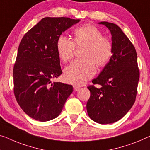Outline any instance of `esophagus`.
<instances>
[{"instance_id":"esophagus-1","label":"esophagus","mask_w":150,"mask_h":150,"mask_svg":"<svg viewBox=\"0 0 150 150\" xmlns=\"http://www.w3.org/2000/svg\"><path fill=\"white\" fill-rule=\"evenodd\" d=\"M73 89H74L75 91H79L80 89H81V88H80L79 86H73Z\"/></svg>"}]
</instances>
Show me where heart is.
<instances>
[{"mask_svg": "<svg viewBox=\"0 0 150 150\" xmlns=\"http://www.w3.org/2000/svg\"><path fill=\"white\" fill-rule=\"evenodd\" d=\"M75 45L84 46L82 57L64 69V79L69 83L81 86L96 72V64L104 66L112 54V44L107 37L102 35L99 29L86 24L73 32V42L69 38L60 35L57 42V50L60 59L64 62L72 59Z\"/></svg>", "mask_w": 150, "mask_h": 150, "instance_id": "b5f03b06", "label": "heart"}]
</instances>
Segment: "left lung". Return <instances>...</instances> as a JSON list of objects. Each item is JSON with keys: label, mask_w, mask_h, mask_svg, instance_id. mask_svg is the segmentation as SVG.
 <instances>
[{"label": "left lung", "mask_w": 150, "mask_h": 150, "mask_svg": "<svg viewBox=\"0 0 150 150\" xmlns=\"http://www.w3.org/2000/svg\"><path fill=\"white\" fill-rule=\"evenodd\" d=\"M112 35V56L93 84L88 87L87 102L89 118L100 124H110L122 118L133 106L139 79L135 48L121 29L115 23L102 21Z\"/></svg>", "instance_id": "left-lung-1"}]
</instances>
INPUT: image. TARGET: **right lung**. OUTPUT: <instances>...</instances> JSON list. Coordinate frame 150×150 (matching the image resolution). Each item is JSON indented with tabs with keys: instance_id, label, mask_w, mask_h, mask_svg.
Returning <instances> with one entry per match:
<instances>
[{
	"instance_id": "1",
	"label": "right lung",
	"mask_w": 150,
	"mask_h": 150,
	"mask_svg": "<svg viewBox=\"0 0 150 150\" xmlns=\"http://www.w3.org/2000/svg\"><path fill=\"white\" fill-rule=\"evenodd\" d=\"M80 19L45 17L29 30L20 42L13 68L14 93L24 112L44 122L57 118L73 86L52 78L62 74L57 39Z\"/></svg>"
}]
</instances>
